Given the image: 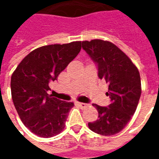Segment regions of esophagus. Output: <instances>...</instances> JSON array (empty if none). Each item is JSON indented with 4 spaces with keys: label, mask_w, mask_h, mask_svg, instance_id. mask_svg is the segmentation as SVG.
<instances>
[{
    "label": "esophagus",
    "mask_w": 159,
    "mask_h": 159,
    "mask_svg": "<svg viewBox=\"0 0 159 159\" xmlns=\"http://www.w3.org/2000/svg\"><path fill=\"white\" fill-rule=\"evenodd\" d=\"M78 106H79L81 108H86L89 105L86 103H83V102H78Z\"/></svg>",
    "instance_id": "1"
}]
</instances>
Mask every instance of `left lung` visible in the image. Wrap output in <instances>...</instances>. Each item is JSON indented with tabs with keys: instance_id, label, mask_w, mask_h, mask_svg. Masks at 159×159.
I'll list each match as a JSON object with an SVG mask.
<instances>
[{
	"instance_id": "1",
	"label": "left lung",
	"mask_w": 159,
	"mask_h": 159,
	"mask_svg": "<svg viewBox=\"0 0 159 159\" xmlns=\"http://www.w3.org/2000/svg\"><path fill=\"white\" fill-rule=\"evenodd\" d=\"M83 48L98 66V76L109 84L108 107L93 106L99 118L89 123L94 133L110 136L119 133L129 122L141 94L140 72L131 59L113 43L95 39L82 42Z\"/></svg>"
}]
</instances>
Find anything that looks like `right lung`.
Instances as JSON below:
<instances>
[{"instance_id": "1", "label": "right lung", "mask_w": 159, "mask_h": 159, "mask_svg": "<svg viewBox=\"0 0 159 159\" xmlns=\"http://www.w3.org/2000/svg\"><path fill=\"white\" fill-rule=\"evenodd\" d=\"M81 42L43 46L33 50L17 66L11 77V93L23 123L43 138L59 134L74 106L49 95V83L75 59Z\"/></svg>"}]
</instances>
